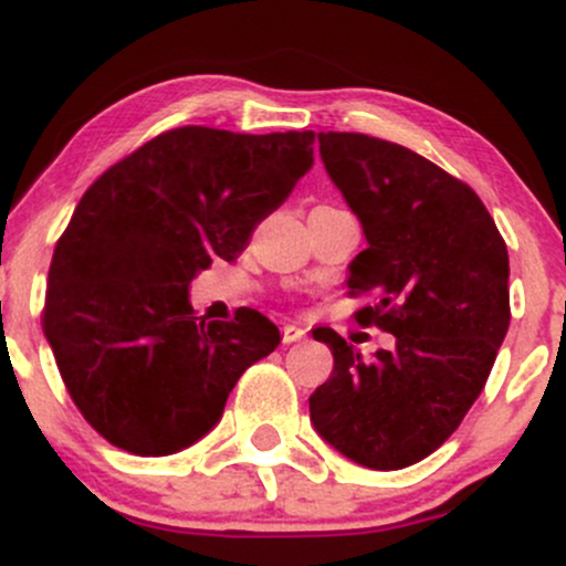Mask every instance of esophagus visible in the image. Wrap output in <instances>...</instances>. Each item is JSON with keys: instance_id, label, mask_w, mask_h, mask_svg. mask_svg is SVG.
Here are the masks:
<instances>
[{"instance_id": "34e87169", "label": "esophagus", "mask_w": 566, "mask_h": 566, "mask_svg": "<svg viewBox=\"0 0 566 566\" xmlns=\"http://www.w3.org/2000/svg\"><path fill=\"white\" fill-rule=\"evenodd\" d=\"M305 337V329L303 327H295V324H284L282 327V340L284 343H297Z\"/></svg>"}]
</instances>
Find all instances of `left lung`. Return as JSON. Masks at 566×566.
<instances>
[{"instance_id": "8db88e82", "label": "left lung", "mask_w": 566, "mask_h": 566, "mask_svg": "<svg viewBox=\"0 0 566 566\" xmlns=\"http://www.w3.org/2000/svg\"><path fill=\"white\" fill-rule=\"evenodd\" d=\"M319 154L367 239L348 290L378 303L356 322L396 343L365 359L314 329L335 365L311 394V423L365 469H407L452 437L490 378L511 322L509 250L473 188L399 143L319 133Z\"/></svg>"}]
</instances>
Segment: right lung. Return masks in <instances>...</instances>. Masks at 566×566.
Returning a JSON list of instances; mask_svg holds the SVG:
<instances>
[{
    "label": "right lung",
    "mask_w": 566,
    "mask_h": 566,
    "mask_svg": "<svg viewBox=\"0 0 566 566\" xmlns=\"http://www.w3.org/2000/svg\"><path fill=\"white\" fill-rule=\"evenodd\" d=\"M314 133L178 127L143 143L84 191L57 239L44 335L90 426L159 458L223 415L242 373L279 346L252 308L205 322L191 279L237 261L252 231L314 165Z\"/></svg>",
    "instance_id": "add662e5"
}]
</instances>
